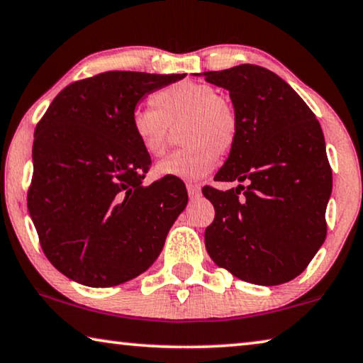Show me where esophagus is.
Here are the masks:
<instances>
[{"instance_id": "34e87169", "label": "esophagus", "mask_w": 363, "mask_h": 363, "mask_svg": "<svg viewBox=\"0 0 363 363\" xmlns=\"http://www.w3.org/2000/svg\"><path fill=\"white\" fill-rule=\"evenodd\" d=\"M187 194L191 199H197L200 195V186L199 184H194V182H189L187 184Z\"/></svg>"}]
</instances>
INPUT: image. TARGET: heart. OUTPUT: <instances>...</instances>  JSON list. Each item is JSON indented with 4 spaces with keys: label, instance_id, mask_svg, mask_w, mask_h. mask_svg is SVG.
I'll return each instance as SVG.
<instances>
[{
    "label": "heart",
    "instance_id": "b5f03b06",
    "mask_svg": "<svg viewBox=\"0 0 363 363\" xmlns=\"http://www.w3.org/2000/svg\"><path fill=\"white\" fill-rule=\"evenodd\" d=\"M153 108H137L130 125L140 147L161 158L179 130L182 148L157 166L158 176L200 179L215 168L218 155L234 150L239 139V114L229 100L206 84L179 82L158 90Z\"/></svg>",
    "mask_w": 363,
    "mask_h": 363
}]
</instances>
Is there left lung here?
Masks as SVG:
<instances>
[{"mask_svg": "<svg viewBox=\"0 0 363 363\" xmlns=\"http://www.w3.org/2000/svg\"><path fill=\"white\" fill-rule=\"evenodd\" d=\"M203 76L229 90L240 123L238 143L215 181L247 182L229 191L202 189L215 206L206 252L247 283H287L326 238L333 174L323 130L297 91L268 69L240 65Z\"/></svg>", "mask_w": 363, "mask_h": 363, "instance_id": "1", "label": "left lung"}]
</instances>
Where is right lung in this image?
<instances>
[{
	"label": "right lung",
	"mask_w": 363,
	"mask_h": 363,
	"mask_svg": "<svg viewBox=\"0 0 363 363\" xmlns=\"http://www.w3.org/2000/svg\"><path fill=\"white\" fill-rule=\"evenodd\" d=\"M184 77L96 74L62 89L38 121L27 206L43 254L69 279L118 286L158 258L187 191L172 176L142 186L152 160L130 119L147 94Z\"/></svg>",
	"instance_id": "1"
}]
</instances>
